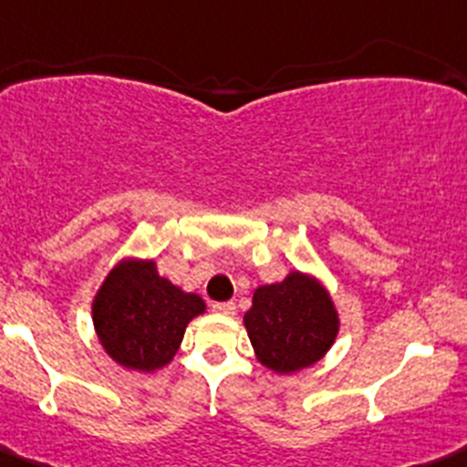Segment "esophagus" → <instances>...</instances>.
Returning a JSON list of instances; mask_svg holds the SVG:
<instances>
[{"label":"esophagus","mask_w":467,"mask_h":467,"mask_svg":"<svg viewBox=\"0 0 467 467\" xmlns=\"http://www.w3.org/2000/svg\"><path fill=\"white\" fill-rule=\"evenodd\" d=\"M211 310L218 312V315L232 317V315H235V304H234V301H224V304H213V306H211Z\"/></svg>","instance_id":"1"}]
</instances>
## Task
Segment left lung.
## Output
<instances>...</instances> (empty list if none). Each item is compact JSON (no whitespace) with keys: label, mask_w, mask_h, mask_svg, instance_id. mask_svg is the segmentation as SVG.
Segmentation results:
<instances>
[{"label":"left lung","mask_w":467,"mask_h":467,"mask_svg":"<svg viewBox=\"0 0 467 467\" xmlns=\"http://www.w3.org/2000/svg\"><path fill=\"white\" fill-rule=\"evenodd\" d=\"M243 324L258 362L292 376L324 359L339 335V312L321 278L292 269L283 281L254 290Z\"/></svg>","instance_id":"8db88e82"}]
</instances>
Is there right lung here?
<instances>
[{
    "label": "right lung",
    "mask_w": 467,
    "mask_h": 467,
    "mask_svg": "<svg viewBox=\"0 0 467 467\" xmlns=\"http://www.w3.org/2000/svg\"><path fill=\"white\" fill-rule=\"evenodd\" d=\"M206 304L157 272L152 258H121L91 301L96 337L108 358L128 371L152 373L168 367L186 326Z\"/></svg>",
    "instance_id": "obj_1"
}]
</instances>
